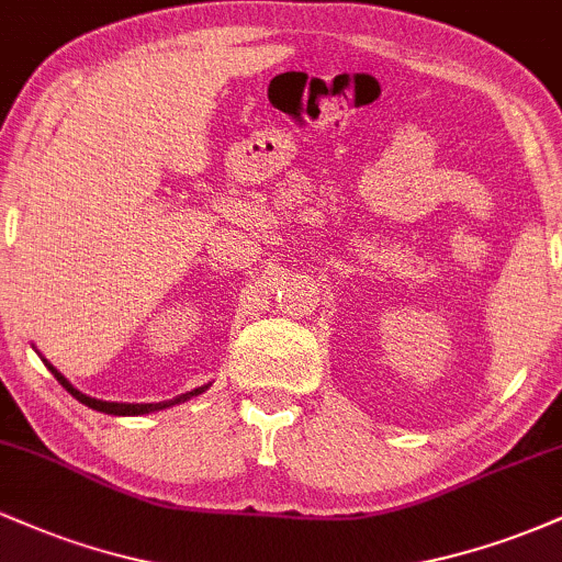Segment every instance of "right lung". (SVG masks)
Returning <instances> with one entry per match:
<instances>
[{"instance_id": "right-lung-1", "label": "right lung", "mask_w": 562, "mask_h": 562, "mask_svg": "<svg viewBox=\"0 0 562 562\" xmlns=\"http://www.w3.org/2000/svg\"><path fill=\"white\" fill-rule=\"evenodd\" d=\"M44 364H47V370L53 372L57 378V383L66 389L70 396L76 398V402H81L83 406H89V409H97V412H105V415H115V417H134V415H150V412H160V409H169L173 404H182V402H190L192 396H200L203 391H209V385H200V389H192L182 393V396L171 398V402H158V404H119V402H102V398H92L87 396V393H81L79 389H74V385L68 383V378L63 375V372H57L53 364L47 362V359H42Z\"/></svg>"}]
</instances>
